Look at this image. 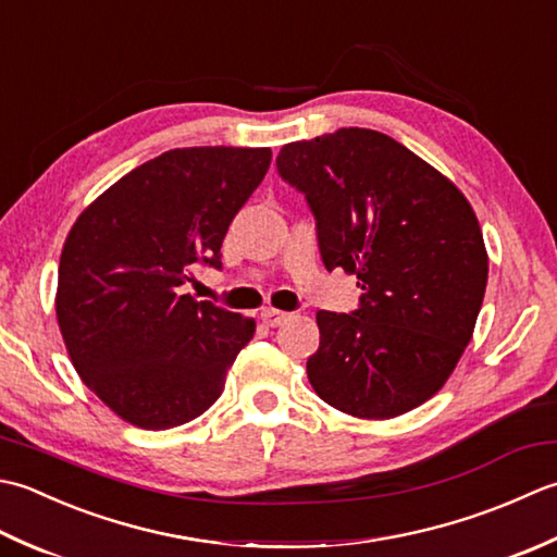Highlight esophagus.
<instances>
[{
	"label": "esophagus",
	"mask_w": 557,
	"mask_h": 557,
	"mask_svg": "<svg viewBox=\"0 0 557 557\" xmlns=\"http://www.w3.org/2000/svg\"><path fill=\"white\" fill-rule=\"evenodd\" d=\"M262 322L267 324V326H281L283 322H288L290 320V314L288 312H283V310H274V308H267V310H262Z\"/></svg>",
	"instance_id": "esophagus-1"
}]
</instances>
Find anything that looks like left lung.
Segmentation results:
<instances>
[{
  "label": "left lung",
  "instance_id": "1",
  "mask_svg": "<svg viewBox=\"0 0 557 557\" xmlns=\"http://www.w3.org/2000/svg\"><path fill=\"white\" fill-rule=\"evenodd\" d=\"M317 219L324 267L366 290L360 310H320L308 380L322 401L387 421L435 396L473 336L487 252L469 199L392 136L348 127L276 158Z\"/></svg>",
  "mask_w": 557,
  "mask_h": 557
}]
</instances>
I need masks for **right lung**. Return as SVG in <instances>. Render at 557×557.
<instances>
[{
  "label": "right lung",
  "instance_id": "add662e5",
  "mask_svg": "<svg viewBox=\"0 0 557 557\" xmlns=\"http://www.w3.org/2000/svg\"><path fill=\"white\" fill-rule=\"evenodd\" d=\"M271 149L191 146L120 177L66 235L54 310L78 377L144 430L189 423L219 399L255 322L183 295L191 269H221L235 213Z\"/></svg>",
  "mask_w": 557,
  "mask_h": 557
}]
</instances>
